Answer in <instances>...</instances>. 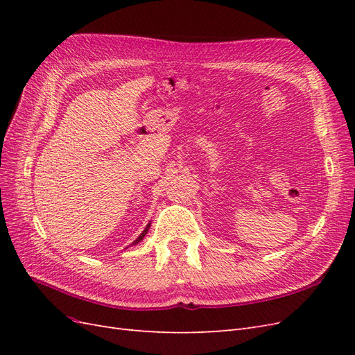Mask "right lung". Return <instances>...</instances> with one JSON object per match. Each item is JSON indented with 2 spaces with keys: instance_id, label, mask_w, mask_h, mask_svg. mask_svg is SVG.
Listing matches in <instances>:
<instances>
[{
  "instance_id": "obj_1",
  "label": "right lung",
  "mask_w": 355,
  "mask_h": 355,
  "mask_svg": "<svg viewBox=\"0 0 355 355\" xmlns=\"http://www.w3.org/2000/svg\"><path fill=\"white\" fill-rule=\"evenodd\" d=\"M149 225H151V223H148V225H146V228H145V230L142 231V234H141V235H139V237H137V239H136V240L133 241V244H137L139 241H142V240H144V237H145V235H146V232H148V230H149ZM133 244H132V245H133Z\"/></svg>"
}]
</instances>
